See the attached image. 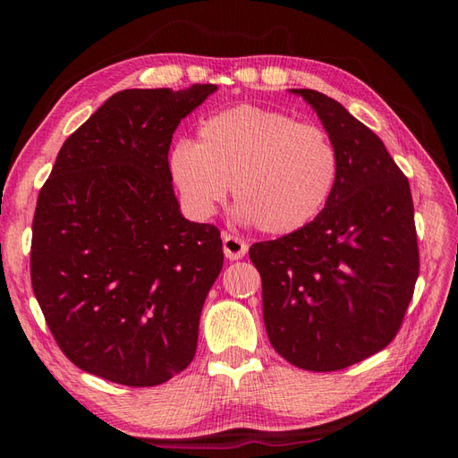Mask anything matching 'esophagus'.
Here are the masks:
<instances>
[{
	"label": "esophagus",
	"instance_id": "34e87169",
	"mask_svg": "<svg viewBox=\"0 0 458 458\" xmlns=\"http://www.w3.org/2000/svg\"><path fill=\"white\" fill-rule=\"evenodd\" d=\"M248 252V244L237 234H227L224 233V254L229 259H241Z\"/></svg>",
	"mask_w": 458,
	"mask_h": 458
}]
</instances>
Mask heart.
<instances>
[{"instance_id": "heart-1", "label": "heart", "mask_w": 458, "mask_h": 458, "mask_svg": "<svg viewBox=\"0 0 458 458\" xmlns=\"http://www.w3.org/2000/svg\"><path fill=\"white\" fill-rule=\"evenodd\" d=\"M170 174L192 217H212L233 185L239 219L288 234L321 214L336 185L338 155L313 123L239 105L206 118L197 143H175Z\"/></svg>"}]
</instances>
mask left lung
Returning a JSON list of instances; mask_svg holds the SVG:
<instances>
[{"instance_id":"8db88e82","label":"left lung","mask_w":458,"mask_h":458,"mask_svg":"<svg viewBox=\"0 0 458 458\" xmlns=\"http://www.w3.org/2000/svg\"><path fill=\"white\" fill-rule=\"evenodd\" d=\"M303 97L338 155L336 185L311 224L250 246L261 275L263 323L276 353L300 369H345L384 350L419 276L407 177L380 137L338 101Z\"/></svg>"}]
</instances>
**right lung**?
Masks as SVG:
<instances>
[{
  "mask_svg": "<svg viewBox=\"0 0 458 458\" xmlns=\"http://www.w3.org/2000/svg\"><path fill=\"white\" fill-rule=\"evenodd\" d=\"M214 91L114 93L63 143L39 191L34 294L63 353L95 377L157 386L195 357L224 244L217 227L179 210L168 152Z\"/></svg>",
  "mask_w": 458,
  "mask_h": 458,
  "instance_id": "add662e5",
  "label": "right lung"
}]
</instances>
